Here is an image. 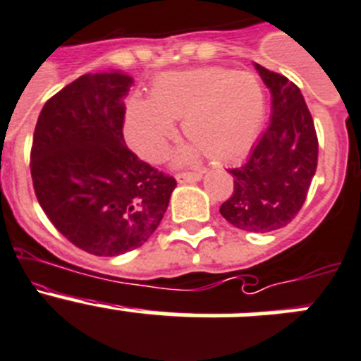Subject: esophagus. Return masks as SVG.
I'll list each match as a JSON object with an SVG mask.
<instances>
[{
	"mask_svg": "<svg viewBox=\"0 0 361 361\" xmlns=\"http://www.w3.org/2000/svg\"><path fill=\"white\" fill-rule=\"evenodd\" d=\"M201 180V173H180L176 174L178 183H196Z\"/></svg>",
	"mask_w": 361,
	"mask_h": 361,
	"instance_id": "obj_1",
	"label": "esophagus"
}]
</instances>
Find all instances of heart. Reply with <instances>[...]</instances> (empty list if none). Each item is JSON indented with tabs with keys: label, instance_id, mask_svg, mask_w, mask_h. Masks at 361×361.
<instances>
[{
	"label": "heart",
	"instance_id": "b5f03b06",
	"mask_svg": "<svg viewBox=\"0 0 361 361\" xmlns=\"http://www.w3.org/2000/svg\"><path fill=\"white\" fill-rule=\"evenodd\" d=\"M264 119L265 92L255 74L200 67L160 76L151 99L131 97L126 139L140 157L157 161L174 137V121H181L183 135L194 144L181 151V161H194L201 149L226 164L247 153Z\"/></svg>",
	"mask_w": 361,
	"mask_h": 361
}]
</instances>
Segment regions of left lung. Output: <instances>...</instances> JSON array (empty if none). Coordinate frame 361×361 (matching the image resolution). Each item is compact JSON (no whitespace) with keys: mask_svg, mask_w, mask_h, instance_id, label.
<instances>
[{"mask_svg":"<svg viewBox=\"0 0 361 361\" xmlns=\"http://www.w3.org/2000/svg\"><path fill=\"white\" fill-rule=\"evenodd\" d=\"M272 96L267 130L240 167L230 169L233 194L221 215L235 228L269 233L298 215L315 176L319 142L298 85L255 63Z\"/></svg>","mask_w":361,"mask_h":361,"instance_id":"obj_1","label":"left lung"}]
</instances>
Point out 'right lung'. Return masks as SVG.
<instances>
[{"instance_id": "1", "label": "right lung", "mask_w": 361, "mask_h": 361, "mask_svg": "<svg viewBox=\"0 0 361 361\" xmlns=\"http://www.w3.org/2000/svg\"><path fill=\"white\" fill-rule=\"evenodd\" d=\"M131 83L119 71L83 74L46 101L33 133L30 169L39 204L67 240L96 257L140 247L176 187L124 144Z\"/></svg>"}]
</instances>
